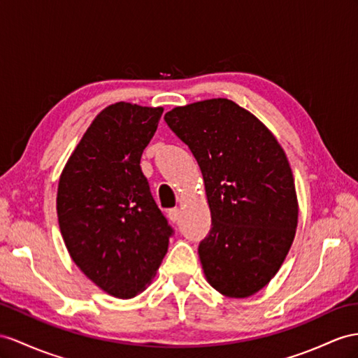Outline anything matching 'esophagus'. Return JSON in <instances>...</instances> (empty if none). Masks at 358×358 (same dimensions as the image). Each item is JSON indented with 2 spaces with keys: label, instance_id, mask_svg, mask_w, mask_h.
<instances>
[{
  "label": "esophagus",
  "instance_id": "obj_1",
  "mask_svg": "<svg viewBox=\"0 0 358 358\" xmlns=\"http://www.w3.org/2000/svg\"><path fill=\"white\" fill-rule=\"evenodd\" d=\"M168 216L172 222H178L180 216H181V210L180 208H171L168 212Z\"/></svg>",
  "mask_w": 358,
  "mask_h": 358
}]
</instances>
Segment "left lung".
I'll list each match as a JSON object with an SVG mask.
<instances>
[{
  "label": "left lung",
  "mask_w": 358,
  "mask_h": 358,
  "mask_svg": "<svg viewBox=\"0 0 358 358\" xmlns=\"http://www.w3.org/2000/svg\"><path fill=\"white\" fill-rule=\"evenodd\" d=\"M203 173L212 228L198 254L206 280L248 298L275 277L298 225L295 180L269 128L234 101L213 98L164 115Z\"/></svg>",
  "instance_id": "1"
}]
</instances>
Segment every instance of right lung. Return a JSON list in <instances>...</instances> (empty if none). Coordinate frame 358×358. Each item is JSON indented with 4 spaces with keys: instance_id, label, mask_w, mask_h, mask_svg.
Segmentation results:
<instances>
[{
    "instance_id": "add662e5",
    "label": "right lung",
    "mask_w": 358,
    "mask_h": 358,
    "mask_svg": "<svg viewBox=\"0 0 358 358\" xmlns=\"http://www.w3.org/2000/svg\"><path fill=\"white\" fill-rule=\"evenodd\" d=\"M162 113L124 101L106 107L60 173L57 217L71 259L119 299L148 286L172 234L141 169Z\"/></svg>"
}]
</instances>
